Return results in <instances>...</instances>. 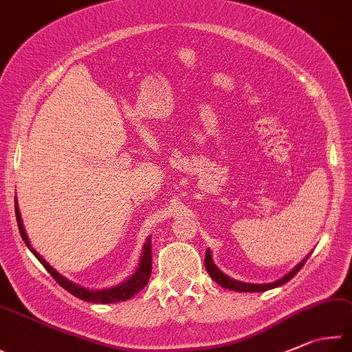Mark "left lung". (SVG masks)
Returning <instances> with one entry per match:
<instances>
[{
    "mask_svg": "<svg viewBox=\"0 0 352 352\" xmlns=\"http://www.w3.org/2000/svg\"><path fill=\"white\" fill-rule=\"evenodd\" d=\"M307 258H303V261L299 265H297V267L293 271H289V273L285 276V277H282V279H279L277 282H273V283H263V285L237 282L234 279H231V277H228L227 274H223L222 271L219 270L216 265L213 263V258H211L210 250L205 251V268H207L208 274L211 276V279H213L216 283L221 285L222 288H227V289H231V291H237V293H262V291H267V289H271V288L280 287V285L287 283L288 280L293 279V277L297 274V271H300V268L303 267L305 262H307Z\"/></svg>",
    "mask_w": 352,
    "mask_h": 352,
    "instance_id": "obj_1",
    "label": "left lung"
}]
</instances>
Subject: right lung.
<instances>
[{"instance_id": "add662e5", "label": "right lung", "mask_w": 352, "mask_h": 352, "mask_svg": "<svg viewBox=\"0 0 352 352\" xmlns=\"http://www.w3.org/2000/svg\"><path fill=\"white\" fill-rule=\"evenodd\" d=\"M15 213H16V222H18L19 234H21L23 241L25 242V245H28L29 250L32 251L33 254H35V257L38 258V261L43 263V267L49 271L53 279H55L59 285H61L64 289H67L70 294L78 297V299L85 300V302H91V303H116V302H124V300L131 299V297H133L135 294H138L139 291H141L145 287V285L148 283L150 274H151V237H148L147 242H145L144 251H142V257H141V263H139L136 273L131 276L130 279H127L125 282H122L121 285H118V287H113V288L101 289V291H91V289L79 287V285L65 279V277H63L61 274L58 273V271L53 270L50 265L36 253L35 248H32V245L29 243L28 234H25L24 227H23V221H21V216H19V210H18L16 201H15Z\"/></svg>"}]
</instances>
